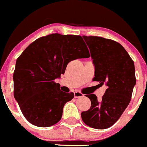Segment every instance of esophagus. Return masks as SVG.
Wrapping results in <instances>:
<instances>
[{"instance_id":"34e87169","label":"esophagus","mask_w":147,"mask_h":147,"mask_svg":"<svg viewBox=\"0 0 147 147\" xmlns=\"http://www.w3.org/2000/svg\"><path fill=\"white\" fill-rule=\"evenodd\" d=\"M82 96H84V94H83L82 93L80 92V91H76L75 92H74V97H75V98H79V97Z\"/></svg>"}]
</instances>
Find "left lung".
<instances>
[{
    "mask_svg": "<svg viewBox=\"0 0 147 147\" xmlns=\"http://www.w3.org/2000/svg\"><path fill=\"white\" fill-rule=\"evenodd\" d=\"M94 65V81L107 86L102 99L95 94L89 109L81 114L83 121L91 128L104 129L117 122L129 105L136 85L133 60L120 43L98 36H83Z\"/></svg>",
    "mask_w": 147,
    "mask_h": 147,
    "instance_id": "left-lung-1",
    "label": "left lung"
}]
</instances>
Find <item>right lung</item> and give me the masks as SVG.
Here are the masks:
<instances>
[{
  "label": "right lung",
  "mask_w": 147,
  "mask_h": 147,
  "mask_svg": "<svg viewBox=\"0 0 147 147\" xmlns=\"http://www.w3.org/2000/svg\"><path fill=\"white\" fill-rule=\"evenodd\" d=\"M88 57L85 42L74 35H48L25 49L16 63L14 97L29 122L48 127L60 121L65 104L74 94L61 91L54 80L64 74L70 61Z\"/></svg>",
  "instance_id": "add662e5"
}]
</instances>
